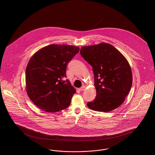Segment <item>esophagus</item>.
Wrapping results in <instances>:
<instances>
[{
	"label": "esophagus",
	"instance_id": "34e87169",
	"mask_svg": "<svg viewBox=\"0 0 155 155\" xmlns=\"http://www.w3.org/2000/svg\"><path fill=\"white\" fill-rule=\"evenodd\" d=\"M86 88V87H85V86H82V87H81V88L79 89H80V91H84L85 89Z\"/></svg>",
	"mask_w": 155,
	"mask_h": 155
}]
</instances>
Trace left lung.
<instances>
[{
  "mask_svg": "<svg viewBox=\"0 0 155 155\" xmlns=\"http://www.w3.org/2000/svg\"><path fill=\"white\" fill-rule=\"evenodd\" d=\"M80 54L92 67L94 74L96 96L87 103L88 107L102 112L117 109L125 101L133 84L128 60L113 45L105 42L82 46Z\"/></svg>",
  "mask_w": 155,
  "mask_h": 155,
  "instance_id": "1",
  "label": "left lung"
}]
</instances>
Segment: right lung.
I'll return each instance as SVG.
<instances>
[{"label": "right lung", "mask_w": 155, "mask_h": 155, "mask_svg": "<svg viewBox=\"0 0 155 155\" xmlns=\"http://www.w3.org/2000/svg\"><path fill=\"white\" fill-rule=\"evenodd\" d=\"M79 51L72 45H49L31 58L25 70V88L38 108L53 113L68 107L76 90L64 79L68 63Z\"/></svg>", "instance_id": "obj_1"}]
</instances>
